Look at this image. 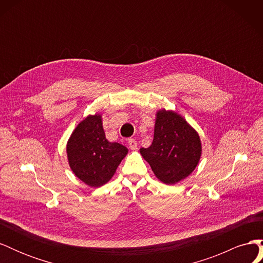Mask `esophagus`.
Returning a JSON list of instances; mask_svg holds the SVG:
<instances>
[{
  "label": "esophagus",
  "mask_w": 263,
  "mask_h": 263,
  "mask_svg": "<svg viewBox=\"0 0 263 263\" xmlns=\"http://www.w3.org/2000/svg\"><path fill=\"white\" fill-rule=\"evenodd\" d=\"M128 147L132 149V150H137V141L135 139H128Z\"/></svg>",
  "instance_id": "34e87169"
}]
</instances>
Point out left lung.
Listing matches in <instances>:
<instances>
[{"instance_id": "1", "label": "left lung", "mask_w": 263, "mask_h": 263, "mask_svg": "<svg viewBox=\"0 0 263 263\" xmlns=\"http://www.w3.org/2000/svg\"><path fill=\"white\" fill-rule=\"evenodd\" d=\"M139 151L155 176L172 185L194 171L202 156V142L184 117L162 108L156 113L153 144Z\"/></svg>"}]
</instances>
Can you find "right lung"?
Returning <instances> with one entry per match:
<instances>
[{
	"instance_id": "obj_1",
	"label": "right lung",
	"mask_w": 263,
	"mask_h": 263,
	"mask_svg": "<svg viewBox=\"0 0 263 263\" xmlns=\"http://www.w3.org/2000/svg\"><path fill=\"white\" fill-rule=\"evenodd\" d=\"M128 149L106 139L102 115L86 116L67 142V158L74 176L86 185L99 187L113 178Z\"/></svg>"
}]
</instances>
